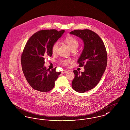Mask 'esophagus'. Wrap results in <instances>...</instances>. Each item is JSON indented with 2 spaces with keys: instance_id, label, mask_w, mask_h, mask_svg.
<instances>
[{
  "instance_id": "esophagus-1",
  "label": "esophagus",
  "mask_w": 130,
  "mask_h": 130,
  "mask_svg": "<svg viewBox=\"0 0 130 130\" xmlns=\"http://www.w3.org/2000/svg\"><path fill=\"white\" fill-rule=\"evenodd\" d=\"M68 72V71H66V70H63V71H62V72H61V73H62V74H65V73H67Z\"/></svg>"
}]
</instances>
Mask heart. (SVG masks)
Returning a JSON list of instances; mask_svg holds the SVG:
<instances>
[{
  "label": "heart",
  "instance_id": "b5f03b06",
  "mask_svg": "<svg viewBox=\"0 0 130 130\" xmlns=\"http://www.w3.org/2000/svg\"><path fill=\"white\" fill-rule=\"evenodd\" d=\"M64 42L68 46L71 51H75L79 46V42L78 40L75 37L73 36H68L64 39ZM59 46V43L56 42L52 46V53L55 54L57 51ZM61 63L64 65L68 64L70 61L68 60H62L61 61Z\"/></svg>",
  "mask_w": 130,
  "mask_h": 130
}]
</instances>
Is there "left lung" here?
I'll return each mask as SVG.
<instances>
[{"label": "left lung", "mask_w": 130, "mask_h": 130, "mask_svg": "<svg viewBox=\"0 0 130 130\" xmlns=\"http://www.w3.org/2000/svg\"><path fill=\"white\" fill-rule=\"evenodd\" d=\"M80 38L84 48L77 63L84 66V71L74 70L75 77L72 87L76 91L84 93L94 88L98 84L107 65V53L102 40L95 32L89 29L74 30L70 32Z\"/></svg>", "instance_id": "obj_1"}]
</instances>
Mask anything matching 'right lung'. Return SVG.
Here are the masks:
<instances>
[{
  "label": "right lung",
  "instance_id": "1",
  "mask_svg": "<svg viewBox=\"0 0 130 130\" xmlns=\"http://www.w3.org/2000/svg\"><path fill=\"white\" fill-rule=\"evenodd\" d=\"M65 30H42L34 33L27 42L21 56L24 75L35 90L42 92L51 90L61 72L52 71L44 66L45 58L51 56L52 46L60 38Z\"/></svg>",
  "mask_w": 130,
  "mask_h": 130
}]
</instances>
